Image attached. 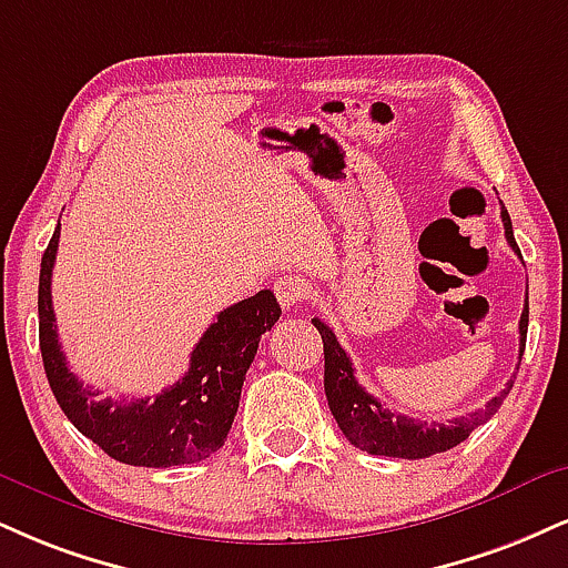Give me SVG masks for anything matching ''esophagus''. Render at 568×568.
I'll use <instances>...</instances> for the list:
<instances>
[{
    "label": "esophagus",
    "mask_w": 568,
    "mask_h": 568,
    "mask_svg": "<svg viewBox=\"0 0 568 568\" xmlns=\"http://www.w3.org/2000/svg\"><path fill=\"white\" fill-rule=\"evenodd\" d=\"M275 296L280 306L291 310V306H298L310 296V283L298 275H280L275 280Z\"/></svg>",
    "instance_id": "obj_1"
}]
</instances>
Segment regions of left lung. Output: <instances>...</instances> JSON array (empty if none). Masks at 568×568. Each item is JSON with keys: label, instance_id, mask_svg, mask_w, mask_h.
Here are the masks:
<instances>
[{"label": "left lung", "instance_id": "8db88e82", "mask_svg": "<svg viewBox=\"0 0 568 568\" xmlns=\"http://www.w3.org/2000/svg\"><path fill=\"white\" fill-rule=\"evenodd\" d=\"M500 216H503L505 237H508L510 248L521 256V251H518L516 237H514V224H510V216L508 211H505V206L500 211ZM312 325L317 327L320 336H323L325 396H327V405H331L333 418H336L338 428L344 432V436L354 444V447L365 449V453L371 455L420 460V457L447 453V449H453L460 442H466L474 428H479L481 423H487L491 415L500 409L503 399L508 396L510 388H514V381H508V386H505L495 399H489L481 409L447 423H428V420L407 418V415H396L357 384L349 354L341 349L336 333H333L331 327L317 317L312 320ZM526 327H529V296H526L521 323H518V333H521V344H518L521 346V352H518V357H524Z\"/></svg>", "mask_w": 568, "mask_h": 568}]
</instances>
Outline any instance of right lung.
<instances>
[{"label":"right lung","mask_w":568,"mask_h":568,"mask_svg":"<svg viewBox=\"0 0 568 568\" xmlns=\"http://www.w3.org/2000/svg\"><path fill=\"white\" fill-rule=\"evenodd\" d=\"M58 241L60 227L39 272V346L47 381L65 418L102 453L126 466L169 468L206 460L227 439L258 338L280 320L275 293L258 291L219 312L190 354L187 373L159 396L102 399L100 392L71 373L54 331L52 266Z\"/></svg>","instance_id":"right-lung-1"}]
</instances>
